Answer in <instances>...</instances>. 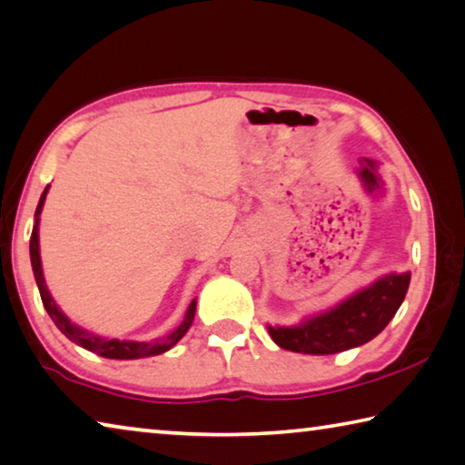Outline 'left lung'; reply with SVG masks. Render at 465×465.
Segmentation results:
<instances>
[{
	"label": "left lung",
	"instance_id": "obj_1",
	"mask_svg": "<svg viewBox=\"0 0 465 465\" xmlns=\"http://www.w3.org/2000/svg\"><path fill=\"white\" fill-rule=\"evenodd\" d=\"M358 176L372 195L382 187L374 160H361ZM409 282L411 272H388L337 302L335 307L305 317L299 325H268V333L282 350L311 353V356H329V353L358 348L374 340L391 323L402 305Z\"/></svg>",
	"mask_w": 465,
	"mask_h": 465
}]
</instances>
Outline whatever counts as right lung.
Instances as JSON below:
<instances>
[{"mask_svg": "<svg viewBox=\"0 0 465 465\" xmlns=\"http://www.w3.org/2000/svg\"><path fill=\"white\" fill-rule=\"evenodd\" d=\"M50 189V184H46L45 193L38 201L36 207V223H34L32 230V238H30V262H32V270H34V278H36L38 291H40V299L42 305H45L46 313L50 315V319L54 321V325L61 329V333H64V337H69L71 341H74L81 348H85L93 353H97L101 358H109V360H138V358H150V356H158V353H164L173 348V345L181 340V337L189 331V327L193 325V319H195V311H197V299L191 301V305L184 313L183 323L173 329L171 333L160 337V340H152V341H130V340H109V337H101L87 331V329L79 327L77 323L63 313V309L56 305V301L50 294L46 281H45V272H42V262H40V242H38V222H40V213L42 207H45L46 201V193Z\"/></svg>", "mask_w": 465, "mask_h": 465, "instance_id": "obj_1", "label": "right lung"}]
</instances>
